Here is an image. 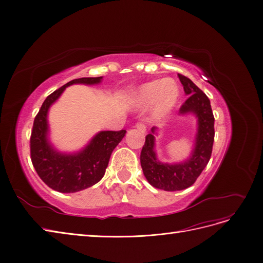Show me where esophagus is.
<instances>
[{"label": "esophagus", "instance_id": "obj_1", "mask_svg": "<svg viewBox=\"0 0 263 263\" xmlns=\"http://www.w3.org/2000/svg\"><path fill=\"white\" fill-rule=\"evenodd\" d=\"M135 128H137L140 131H142V132H145V131H146V126H145V124H144L143 122H141V121H137V122L135 123Z\"/></svg>", "mask_w": 263, "mask_h": 263}]
</instances>
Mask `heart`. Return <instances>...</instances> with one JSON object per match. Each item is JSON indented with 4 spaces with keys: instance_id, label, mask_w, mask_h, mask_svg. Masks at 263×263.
Wrapping results in <instances>:
<instances>
[{
    "instance_id": "heart-1",
    "label": "heart",
    "mask_w": 263,
    "mask_h": 263,
    "mask_svg": "<svg viewBox=\"0 0 263 263\" xmlns=\"http://www.w3.org/2000/svg\"><path fill=\"white\" fill-rule=\"evenodd\" d=\"M178 97V85L172 79L149 82L143 85L140 90V98L144 104L154 102V114L156 117L166 115L176 104Z\"/></svg>"
}]
</instances>
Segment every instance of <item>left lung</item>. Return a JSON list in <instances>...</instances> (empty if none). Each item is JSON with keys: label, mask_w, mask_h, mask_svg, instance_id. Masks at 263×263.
<instances>
[{"label": "left lung", "mask_w": 263, "mask_h": 263, "mask_svg": "<svg viewBox=\"0 0 263 263\" xmlns=\"http://www.w3.org/2000/svg\"><path fill=\"white\" fill-rule=\"evenodd\" d=\"M189 98L180 106V113H194L198 118V133L192 158L182 163L170 165L157 160L155 147V131L146 135L145 145L141 153V165L148 182L164 191H181L195 183L197 178L208 164L214 142V116L210 100L189 78L178 73Z\"/></svg>", "instance_id": "1"}]
</instances>
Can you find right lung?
<instances>
[{
	"label": "right lung",
	"instance_id": "1",
	"mask_svg": "<svg viewBox=\"0 0 263 263\" xmlns=\"http://www.w3.org/2000/svg\"><path fill=\"white\" fill-rule=\"evenodd\" d=\"M101 79L102 77L81 78L68 82L47 97L34 119L30 139L31 160L37 175L52 190L76 193L99 182L104 176L110 155L126 134V130L102 131L84 150L69 156L57 153L47 140L48 109L64 89L76 83L97 84Z\"/></svg>",
	"mask_w": 263,
	"mask_h": 263
}]
</instances>
